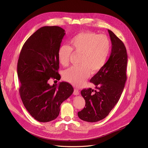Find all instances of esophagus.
<instances>
[{
    "label": "esophagus",
    "mask_w": 148,
    "mask_h": 148,
    "mask_svg": "<svg viewBox=\"0 0 148 148\" xmlns=\"http://www.w3.org/2000/svg\"><path fill=\"white\" fill-rule=\"evenodd\" d=\"M73 94L75 95H78L79 94V92L78 91V90H77V89H74V92H73Z\"/></svg>",
    "instance_id": "obj_1"
}]
</instances>
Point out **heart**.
Instances as JSON below:
<instances>
[{"instance_id":"heart-1","label":"heart","mask_w":148,"mask_h":148,"mask_svg":"<svg viewBox=\"0 0 148 148\" xmlns=\"http://www.w3.org/2000/svg\"><path fill=\"white\" fill-rule=\"evenodd\" d=\"M71 47L62 45L57 53L60 64L69 66L73 50L80 54L79 66L71 67L63 73V78L75 87H79L89 77L90 71L95 74L105 64L111 49L108 37L91 32H81L70 40Z\"/></svg>"}]
</instances>
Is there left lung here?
Instances as JSON below:
<instances>
[{
    "label": "left lung",
    "instance_id": "left-lung-1",
    "mask_svg": "<svg viewBox=\"0 0 148 148\" xmlns=\"http://www.w3.org/2000/svg\"><path fill=\"white\" fill-rule=\"evenodd\" d=\"M108 31L112 43L110 58L90 80L98 91L88 88L81 91L86 106L78 112V116L89 122L101 121L108 116L118 102L126 80L128 56L126 47L112 31Z\"/></svg>",
    "mask_w": 148,
    "mask_h": 148
}]
</instances>
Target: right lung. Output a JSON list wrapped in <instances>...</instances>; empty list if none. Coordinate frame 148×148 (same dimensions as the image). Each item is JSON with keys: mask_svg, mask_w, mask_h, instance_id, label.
I'll return each instance as SVG.
<instances>
[{"mask_svg": "<svg viewBox=\"0 0 148 148\" xmlns=\"http://www.w3.org/2000/svg\"><path fill=\"white\" fill-rule=\"evenodd\" d=\"M58 26H44L25 43L17 62L19 92L25 108L36 120L51 121L58 116L60 105L74 91L70 84L50 86V78L60 79L58 49L65 35Z\"/></svg>", "mask_w": 148, "mask_h": 148, "instance_id": "add662e5", "label": "right lung"}]
</instances>
